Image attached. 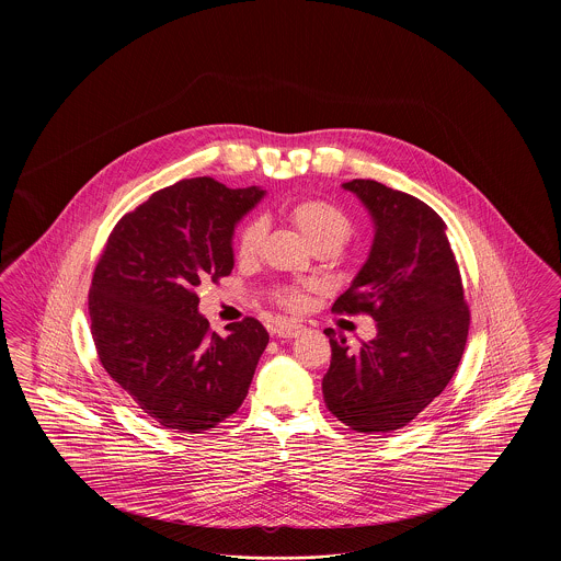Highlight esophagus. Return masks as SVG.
<instances>
[{"mask_svg":"<svg viewBox=\"0 0 561 561\" xmlns=\"http://www.w3.org/2000/svg\"><path fill=\"white\" fill-rule=\"evenodd\" d=\"M305 332V325L302 323H296L293 320H279L275 323V334L279 339H296Z\"/></svg>","mask_w":561,"mask_h":561,"instance_id":"1","label":"esophagus"}]
</instances>
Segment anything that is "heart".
<instances>
[{"label": "heart", "mask_w": 561, "mask_h": 561, "mask_svg": "<svg viewBox=\"0 0 561 561\" xmlns=\"http://www.w3.org/2000/svg\"><path fill=\"white\" fill-rule=\"evenodd\" d=\"M288 216L296 225V229L313 243V248L332 245L341 250L353 233V222L347 214L323 199H302L290 206ZM267 233V225L263 218H250L236 240V254L241 263L254 261L261 252V245ZM279 305L288 309H302L307 305V293L298 286H284L275 293Z\"/></svg>", "instance_id": "b5f03b06"}]
</instances>
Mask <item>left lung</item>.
Here are the masks:
<instances>
[{
  "mask_svg": "<svg viewBox=\"0 0 561 561\" xmlns=\"http://www.w3.org/2000/svg\"><path fill=\"white\" fill-rule=\"evenodd\" d=\"M343 187L373 214V250L334 313H368L376 339L357 351L330 336L321 380L328 410L357 433H389L414 421L450 382L469 334V305L446 222L425 202L355 179Z\"/></svg>",
  "mask_w": 561,
  "mask_h": 561,
  "instance_id": "1",
  "label": "left lung"
}]
</instances>
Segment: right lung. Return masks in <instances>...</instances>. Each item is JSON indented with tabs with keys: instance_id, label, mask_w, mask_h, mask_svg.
Instances as JSON below:
<instances>
[{
	"instance_id": "right-lung-1",
	"label": "right lung",
	"mask_w": 561,
	"mask_h": 561,
	"mask_svg": "<svg viewBox=\"0 0 561 561\" xmlns=\"http://www.w3.org/2000/svg\"><path fill=\"white\" fill-rule=\"evenodd\" d=\"M263 195L210 176L179 181L124 214L96 263L88 311L99 359L163 428L208 431L248 396L268 332L243 318L218 336L195 290L231 273L233 229Z\"/></svg>"
}]
</instances>
